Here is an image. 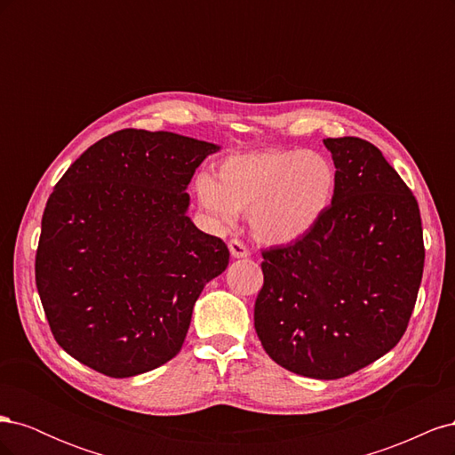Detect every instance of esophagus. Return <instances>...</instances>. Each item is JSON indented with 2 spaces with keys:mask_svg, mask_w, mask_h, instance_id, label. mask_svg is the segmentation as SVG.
Segmentation results:
<instances>
[{
  "mask_svg": "<svg viewBox=\"0 0 455 455\" xmlns=\"http://www.w3.org/2000/svg\"><path fill=\"white\" fill-rule=\"evenodd\" d=\"M229 252H231V256L233 258H246L251 254V251H249V246H246L243 241H239V239H231L229 241Z\"/></svg>",
  "mask_w": 455,
  "mask_h": 455,
  "instance_id": "34e87169",
  "label": "esophagus"
}]
</instances>
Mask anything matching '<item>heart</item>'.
I'll use <instances>...</instances> for the list:
<instances>
[{"mask_svg":"<svg viewBox=\"0 0 455 455\" xmlns=\"http://www.w3.org/2000/svg\"><path fill=\"white\" fill-rule=\"evenodd\" d=\"M338 172L328 157L306 149L254 151L224 159L214 178L196 180L197 199L216 222L251 212L254 235L271 244L309 233L334 199Z\"/></svg>","mask_w":455,"mask_h":455,"instance_id":"obj_1","label":"heart"}]
</instances>
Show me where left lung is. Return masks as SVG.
<instances>
[{"label":"left lung","instance_id":"8db88e82","mask_svg":"<svg viewBox=\"0 0 455 455\" xmlns=\"http://www.w3.org/2000/svg\"><path fill=\"white\" fill-rule=\"evenodd\" d=\"M338 184L316 226L261 251L254 328L283 368L315 379L355 374L404 336L421 284L418 201L368 140L326 139Z\"/></svg>","mask_w":455,"mask_h":455}]
</instances>
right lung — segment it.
I'll list each match as a JSON object with an SVG mask.
<instances>
[{
    "label": "right lung",
    "instance_id": "right-lung-1",
    "mask_svg": "<svg viewBox=\"0 0 455 455\" xmlns=\"http://www.w3.org/2000/svg\"><path fill=\"white\" fill-rule=\"evenodd\" d=\"M218 146L123 129L92 144L54 186L41 218L36 286L51 332L109 378L144 374L182 349L228 244L186 214V188Z\"/></svg>",
    "mask_w": 455,
    "mask_h": 455
}]
</instances>
